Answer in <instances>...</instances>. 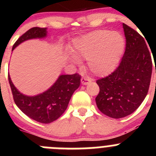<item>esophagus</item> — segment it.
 Masks as SVG:
<instances>
[{
	"instance_id": "34e87169",
	"label": "esophagus",
	"mask_w": 156,
	"mask_h": 156,
	"mask_svg": "<svg viewBox=\"0 0 156 156\" xmlns=\"http://www.w3.org/2000/svg\"><path fill=\"white\" fill-rule=\"evenodd\" d=\"M81 84H84V85H86V84H89V83L90 82V78H85V77H83V78H81Z\"/></svg>"
}]
</instances>
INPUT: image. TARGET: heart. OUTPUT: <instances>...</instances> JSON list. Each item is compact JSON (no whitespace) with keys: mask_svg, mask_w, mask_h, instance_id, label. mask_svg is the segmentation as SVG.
Returning a JSON list of instances; mask_svg holds the SVG:
<instances>
[{"mask_svg":"<svg viewBox=\"0 0 156 156\" xmlns=\"http://www.w3.org/2000/svg\"><path fill=\"white\" fill-rule=\"evenodd\" d=\"M125 41L119 32L97 30L75 40L73 55L70 59L75 63L79 59H87L88 68L96 75L104 76L111 73L119 64L123 54Z\"/></svg>","mask_w":156,"mask_h":156,"instance_id":"b5f03b06","label":"heart"}]
</instances>
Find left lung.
Masks as SVG:
<instances>
[{"instance_id":"8db88e82","label":"left lung","mask_w":156,"mask_h":156,"mask_svg":"<svg viewBox=\"0 0 156 156\" xmlns=\"http://www.w3.org/2000/svg\"><path fill=\"white\" fill-rule=\"evenodd\" d=\"M126 48L118 68L97 81L100 92L96 103L108 117L121 119L136 109L147 95L152 62L144 37L123 23Z\"/></svg>"}]
</instances>
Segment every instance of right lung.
Here are the masks:
<instances>
[{
    "label": "right lung",
    "mask_w": 156,
    "mask_h": 156,
    "mask_svg": "<svg viewBox=\"0 0 156 156\" xmlns=\"http://www.w3.org/2000/svg\"><path fill=\"white\" fill-rule=\"evenodd\" d=\"M46 36V28H31L19 37L12 46V51L25 41ZM8 80L14 102L19 108L30 119L40 123L49 124L59 119L68 107L72 95L80 86L81 75L78 73L60 75L50 89L34 97L21 94L13 85L10 75Z\"/></svg>",
    "instance_id": "obj_1"
}]
</instances>
